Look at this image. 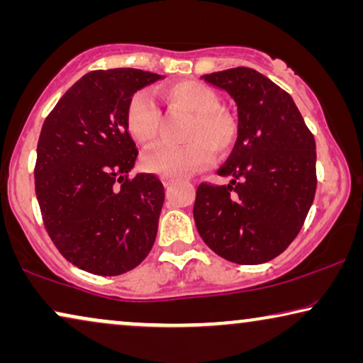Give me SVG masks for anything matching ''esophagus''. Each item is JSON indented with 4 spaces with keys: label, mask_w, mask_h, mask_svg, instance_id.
<instances>
[{
    "label": "esophagus",
    "mask_w": 363,
    "mask_h": 363,
    "mask_svg": "<svg viewBox=\"0 0 363 363\" xmlns=\"http://www.w3.org/2000/svg\"><path fill=\"white\" fill-rule=\"evenodd\" d=\"M173 183H175V180H173V178H168V177H163V185H165L167 188L168 186H172Z\"/></svg>",
    "instance_id": "obj_1"
}]
</instances>
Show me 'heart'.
<instances>
[{
  "mask_svg": "<svg viewBox=\"0 0 363 363\" xmlns=\"http://www.w3.org/2000/svg\"><path fill=\"white\" fill-rule=\"evenodd\" d=\"M160 96L170 108L191 113L185 128L183 145H157L142 158L147 172L160 177L180 178L208 167L213 150L225 155L238 138V122L231 112L220 106V97L206 84L183 81L162 89ZM162 111L150 92L133 94L125 107V127L133 140L150 143L160 133Z\"/></svg>",
  "mask_w": 363,
  "mask_h": 363,
  "instance_id": "1",
  "label": "heart"
}]
</instances>
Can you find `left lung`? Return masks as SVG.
Wrapping results in <instances>:
<instances>
[{
    "instance_id": "left-lung-1",
    "label": "left lung",
    "mask_w": 363,
    "mask_h": 363,
    "mask_svg": "<svg viewBox=\"0 0 363 363\" xmlns=\"http://www.w3.org/2000/svg\"><path fill=\"white\" fill-rule=\"evenodd\" d=\"M238 106V138L218 175L203 182L193 206L203 241L236 264L274 259L294 241L314 201L315 140L292 97L250 67L203 76Z\"/></svg>"
}]
</instances>
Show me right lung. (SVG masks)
<instances>
[{
	"label": "right lung",
	"mask_w": 363,
	"mask_h": 363,
	"mask_svg": "<svg viewBox=\"0 0 363 363\" xmlns=\"http://www.w3.org/2000/svg\"><path fill=\"white\" fill-rule=\"evenodd\" d=\"M160 79L128 67L87 72L43 123L34 188L44 228L69 262L92 274L133 269L155 242L165 190L153 173L128 177L138 148L125 107Z\"/></svg>",
	"instance_id": "right-lung-1"
}]
</instances>
